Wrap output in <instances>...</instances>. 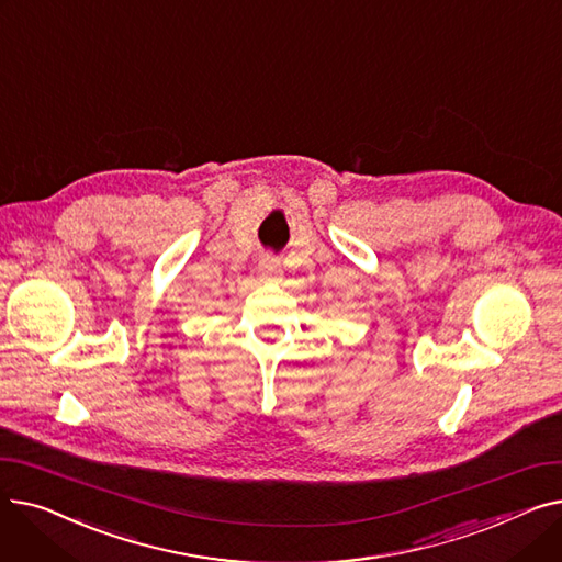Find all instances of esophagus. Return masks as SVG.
I'll return each mask as SVG.
<instances>
[{
	"label": "esophagus",
	"mask_w": 562,
	"mask_h": 562,
	"mask_svg": "<svg viewBox=\"0 0 562 562\" xmlns=\"http://www.w3.org/2000/svg\"><path fill=\"white\" fill-rule=\"evenodd\" d=\"M282 271H280V261L276 259V257H271V255H266V257H261V261H259V276L263 278V280H273V278H278Z\"/></svg>",
	"instance_id": "esophagus-1"
}]
</instances>
